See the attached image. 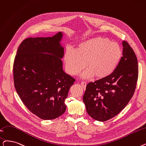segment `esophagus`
<instances>
[{
    "mask_svg": "<svg viewBox=\"0 0 146 146\" xmlns=\"http://www.w3.org/2000/svg\"><path fill=\"white\" fill-rule=\"evenodd\" d=\"M81 85L82 86V88H83L84 90H85L86 89V83L85 82H81Z\"/></svg>",
    "mask_w": 146,
    "mask_h": 146,
    "instance_id": "esophagus-1",
    "label": "esophagus"
}]
</instances>
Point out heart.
<instances>
[{"instance_id":"b5f03b06","label":"heart","mask_w":146,"mask_h":146,"mask_svg":"<svg viewBox=\"0 0 146 146\" xmlns=\"http://www.w3.org/2000/svg\"><path fill=\"white\" fill-rule=\"evenodd\" d=\"M122 56L120 46L108 38L95 37L79 43L76 49H67L64 56L66 70L75 75L86 66L82 79L109 77L117 68Z\"/></svg>"}]
</instances>
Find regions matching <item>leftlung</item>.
Listing matches in <instances>:
<instances>
[{
	"instance_id": "left-lung-1",
	"label": "left lung",
	"mask_w": 146,
	"mask_h": 146,
	"mask_svg": "<svg viewBox=\"0 0 146 146\" xmlns=\"http://www.w3.org/2000/svg\"><path fill=\"white\" fill-rule=\"evenodd\" d=\"M123 54L117 68L109 77L86 85L83 101L88 114L94 119L104 122L116 116L128 104L134 93L138 75L134 50L122 42Z\"/></svg>"
}]
</instances>
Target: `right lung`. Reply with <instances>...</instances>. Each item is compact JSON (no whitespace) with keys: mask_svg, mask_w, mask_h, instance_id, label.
<instances>
[{"mask_svg":"<svg viewBox=\"0 0 146 146\" xmlns=\"http://www.w3.org/2000/svg\"><path fill=\"white\" fill-rule=\"evenodd\" d=\"M63 33L50 37H29L19 46L14 67V86L27 108L43 120L58 117L75 79L62 69Z\"/></svg>","mask_w":146,"mask_h":146,"instance_id":"add662e5","label":"right lung"}]
</instances>
